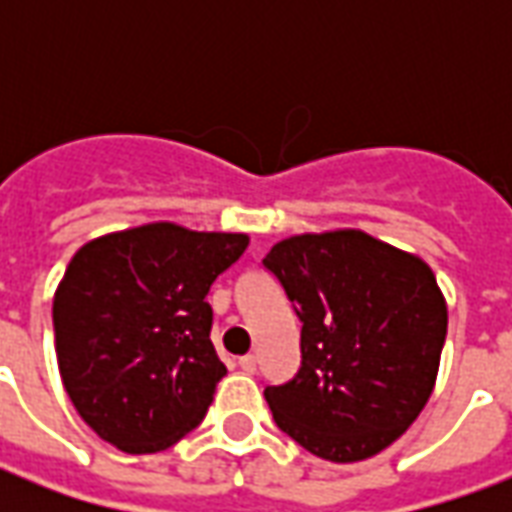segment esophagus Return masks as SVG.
Returning a JSON list of instances; mask_svg holds the SVG:
<instances>
[{
  "label": "esophagus",
  "mask_w": 512,
  "mask_h": 512,
  "mask_svg": "<svg viewBox=\"0 0 512 512\" xmlns=\"http://www.w3.org/2000/svg\"><path fill=\"white\" fill-rule=\"evenodd\" d=\"M238 365H241V370H246V373H255L257 370V356L255 354H246L238 359Z\"/></svg>",
  "instance_id": "obj_1"
}]
</instances>
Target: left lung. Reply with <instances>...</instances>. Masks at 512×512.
I'll use <instances>...</instances> for the list:
<instances>
[{
  "instance_id": "obj_1",
  "label": "left lung",
  "mask_w": 512,
  "mask_h": 512,
  "mask_svg": "<svg viewBox=\"0 0 512 512\" xmlns=\"http://www.w3.org/2000/svg\"><path fill=\"white\" fill-rule=\"evenodd\" d=\"M263 266L301 321L299 373L266 386L279 430L323 461L386 450L439 373L447 304L428 263L362 230H332L279 241Z\"/></svg>"
}]
</instances>
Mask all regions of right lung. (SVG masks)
Here are the masks:
<instances>
[{
  "instance_id": "add662e5",
  "label": "right lung",
  "mask_w": 512,
  "mask_h": 512,
  "mask_svg": "<svg viewBox=\"0 0 512 512\" xmlns=\"http://www.w3.org/2000/svg\"><path fill=\"white\" fill-rule=\"evenodd\" d=\"M246 246L244 233L153 222L73 255L54 293V345L65 392L101 439L147 455L200 425L227 373L205 296Z\"/></svg>"
}]
</instances>
